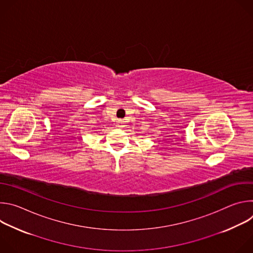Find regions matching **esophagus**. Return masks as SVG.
Instances as JSON below:
<instances>
[{
    "label": "esophagus",
    "instance_id": "esophagus-1",
    "mask_svg": "<svg viewBox=\"0 0 253 253\" xmlns=\"http://www.w3.org/2000/svg\"><path fill=\"white\" fill-rule=\"evenodd\" d=\"M118 123H119V125H120V124H122V121H119Z\"/></svg>",
    "mask_w": 253,
    "mask_h": 253
}]
</instances>
